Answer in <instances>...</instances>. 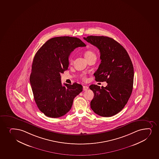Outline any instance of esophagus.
<instances>
[{
	"label": "esophagus",
	"mask_w": 159,
	"mask_h": 159,
	"mask_svg": "<svg viewBox=\"0 0 159 159\" xmlns=\"http://www.w3.org/2000/svg\"><path fill=\"white\" fill-rule=\"evenodd\" d=\"M88 86H83V90H84V91H85V90H88Z\"/></svg>",
	"instance_id": "34e87169"
}]
</instances>
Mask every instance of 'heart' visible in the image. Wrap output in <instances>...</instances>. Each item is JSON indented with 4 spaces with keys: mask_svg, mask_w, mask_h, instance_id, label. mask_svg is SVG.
Instances as JSON below:
<instances>
[{
    "mask_svg": "<svg viewBox=\"0 0 159 159\" xmlns=\"http://www.w3.org/2000/svg\"><path fill=\"white\" fill-rule=\"evenodd\" d=\"M84 57H85V58L87 59V60H88L89 59H90V58H92V57H93V56H95V53L93 52V51H90V50H88V51H86L84 53ZM73 58H70L69 59V63L70 64H73ZM83 79H85V77H83Z\"/></svg>",
    "mask_w": 159,
    "mask_h": 159,
    "instance_id": "obj_1",
    "label": "heart"
}]
</instances>
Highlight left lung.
Segmentation results:
<instances>
[{
	"instance_id": "8db88e82",
	"label": "left lung",
	"mask_w": 159,
	"mask_h": 159,
	"mask_svg": "<svg viewBox=\"0 0 159 159\" xmlns=\"http://www.w3.org/2000/svg\"><path fill=\"white\" fill-rule=\"evenodd\" d=\"M85 40L97 47L101 63L93 74L95 80L106 81L105 87L92 84L94 93L90 107L96 114L110 117L118 113L132 93L134 71L127 51L117 41L104 36H88Z\"/></svg>"
}]
</instances>
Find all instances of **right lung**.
<instances>
[{"label":"right lung","instance_id":"right-lung-1","mask_svg":"<svg viewBox=\"0 0 159 159\" xmlns=\"http://www.w3.org/2000/svg\"><path fill=\"white\" fill-rule=\"evenodd\" d=\"M80 39L69 36L52 38L38 51L32 63L30 82L38 107L45 116L59 118L71 110L82 86L61 81V73L69 67V57L75 48L85 47ZM57 82L56 83V82Z\"/></svg>","mask_w":159,"mask_h":159}]
</instances>
